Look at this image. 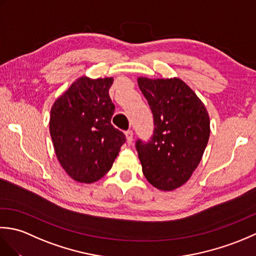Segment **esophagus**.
Segmentation results:
<instances>
[{"label": "esophagus", "mask_w": 256, "mask_h": 256, "mask_svg": "<svg viewBox=\"0 0 256 256\" xmlns=\"http://www.w3.org/2000/svg\"><path fill=\"white\" fill-rule=\"evenodd\" d=\"M125 136H126L128 143L131 144L133 142V132H132V130H128V131L125 132Z\"/></svg>", "instance_id": "34e87169"}]
</instances>
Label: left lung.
Returning <instances> with one entry per match:
<instances>
[{
	"mask_svg": "<svg viewBox=\"0 0 256 256\" xmlns=\"http://www.w3.org/2000/svg\"><path fill=\"white\" fill-rule=\"evenodd\" d=\"M138 84L155 125L150 140L136 142L143 174L155 188L172 192L188 182L202 158L210 136L209 114L194 90L177 77H138Z\"/></svg>",
	"mask_w": 256,
	"mask_h": 256,
	"instance_id": "1",
	"label": "left lung"
}]
</instances>
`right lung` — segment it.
Returning a JSON list of instances; mask_svg holds the SVG:
<instances>
[{
    "instance_id": "1",
    "label": "right lung",
    "mask_w": 256,
    "mask_h": 256,
    "mask_svg": "<svg viewBox=\"0 0 256 256\" xmlns=\"http://www.w3.org/2000/svg\"><path fill=\"white\" fill-rule=\"evenodd\" d=\"M113 77L78 78L57 98L50 132L57 160L74 180L91 184L111 170L125 135L111 124Z\"/></svg>"
}]
</instances>
